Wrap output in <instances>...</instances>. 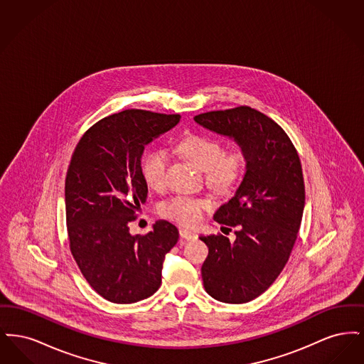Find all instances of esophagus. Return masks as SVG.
<instances>
[{"label":"esophagus","mask_w":364,"mask_h":364,"mask_svg":"<svg viewBox=\"0 0 364 364\" xmlns=\"http://www.w3.org/2000/svg\"><path fill=\"white\" fill-rule=\"evenodd\" d=\"M180 236H181V239H184V240L196 239V235H195L193 232H191V230H187V229H180Z\"/></svg>","instance_id":"esophagus-1"}]
</instances>
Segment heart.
Returning a JSON list of instances; mask_svg holds the SVG:
<instances>
[{
  "instance_id": "1",
  "label": "heart",
  "mask_w": 364,
  "mask_h": 364,
  "mask_svg": "<svg viewBox=\"0 0 364 364\" xmlns=\"http://www.w3.org/2000/svg\"><path fill=\"white\" fill-rule=\"evenodd\" d=\"M178 151L200 171L206 172L208 188L218 195H229L237 188L245 173L248 156L242 149L225 151L224 143L206 135H188L180 140ZM168 154L165 150L153 149L141 159V176L153 190L165 186ZM210 208V202L202 198L173 196L158 206V213L181 226H196Z\"/></svg>"
}]
</instances>
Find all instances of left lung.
Listing matches in <instances>:
<instances>
[{"label":"left lung","mask_w":364,"mask_h":364,"mask_svg":"<svg viewBox=\"0 0 364 364\" xmlns=\"http://www.w3.org/2000/svg\"><path fill=\"white\" fill-rule=\"evenodd\" d=\"M193 120L233 138L248 156L247 172L235 196L214 214L236 240L202 236L208 255L203 287L218 301L242 304L277 279L294 250L304 208L301 162L292 140L277 122L250 106L202 113Z\"/></svg>","instance_id":"8db88e82"}]
</instances>
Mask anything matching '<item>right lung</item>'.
<instances>
[{
    "instance_id": "obj_1",
    "label": "right lung",
    "mask_w": 364,
    "mask_h": 364,
    "mask_svg": "<svg viewBox=\"0 0 364 364\" xmlns=\"http://www.w3.org/2000/svg\"><path fill=\"white\" fill-rule=\"evenodd\" d=\"M178 122L180 114L140 109L110 114L87 129L70 158V252L90 287L112 303H136L156 294L162 262L178 240L177 228L164 220L146 235L129 233L149 192L140 169L144 146Z\"/></svg>"
}]
</instances>
